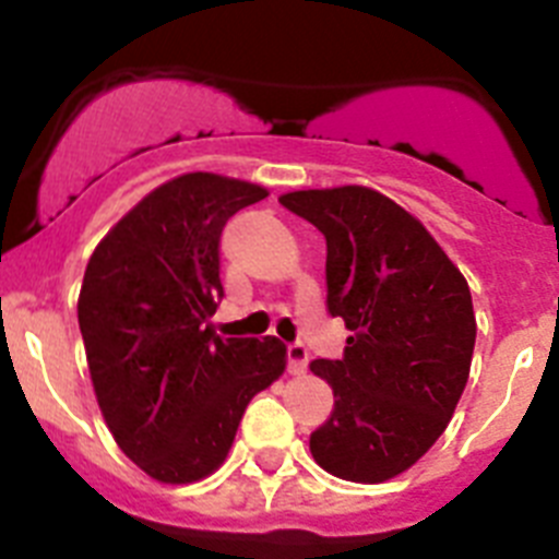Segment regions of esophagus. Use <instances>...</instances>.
I'll return each mask as SVG.
<instances>
[{"label": "esophagus", "instance_id": "34e87169", "mask_svg": "<svg viewBox=\"0 0 559 559\" xmlns=\"http://www.w3.org/2000/svg\"><path fill=\"white\" fill-rule=\"evenodd\" d=\"M308 360H310V353L302 341L290 344L288 347V372L290 374H302L305 369H308Z\"/></svg>", "mask_w": 559, "mask_h": 559}]
</instances>
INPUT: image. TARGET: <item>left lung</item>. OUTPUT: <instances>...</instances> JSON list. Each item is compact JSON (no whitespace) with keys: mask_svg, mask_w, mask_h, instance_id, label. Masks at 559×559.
<instances>
[{"mask_svg":"<svg viewBox=\"0 0 559 559\" xmlns=\"http://www.w3.org/2000/svg\"><path fill=\"white\" fill-rule=\"evenodd\" d=\"M328 243V313L353 335L310 364L335 406L310 433L324 471L378 484L408 471L442 437L471 374V288L426 226L369 187L280 199Z\"/></svg>","mask_w":559,"mask_h":559,"instance_id":"left-lung-1","label":"left lung"}]
</instances>
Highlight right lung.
<instances>
[{
	"label": "right lung",
	"mask_w": 559,
	"mask_h": 559,
	"mask_svg": "<svg viewBox=\"0 0 559 559\" xmlns=\"http://www.w3.org/2000/svg\"><path fill=\"white\" fill-rule=\"evenodd\" d=\"M269 192L215 173L156 187L86 265L78 324L97 403L120 451L156 481L187 484L226 459L257 392L285 369L274 335L221 338V231Z\"/></svg>",
	"instance_id": "right-lung-1"
}]
</instances>
